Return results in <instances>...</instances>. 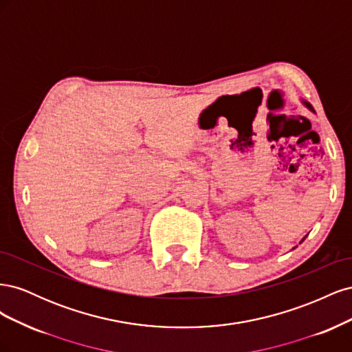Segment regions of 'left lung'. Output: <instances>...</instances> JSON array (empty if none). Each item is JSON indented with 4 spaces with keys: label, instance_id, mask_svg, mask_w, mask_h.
I'll list each match as a JSON object with an SVG mask.
<instances>
[{
    "label": "left lung",
    "instance_id": "obj_1",
    "mask_svg": "<svg viewBox=\"0 0 352 352\" xmlns=\"http://www.w3.org/2000/svg\"><path fill=\"white\" fill-rule=\"evenodd\" d=\"M301 102H302V105H304V107H305V109H307V110H310V111H311V113H314V110H313V107H311V104H310V102H307V101H305V100H301ZM305 238H307V235H305V236H304V238H302V239H301V242H300V243H302V242H304V239H305ZM294 248H296V247H294Z\"/></svg>",
    "mask_w": 352,
    "mask_h": 352
}]
</instances>
